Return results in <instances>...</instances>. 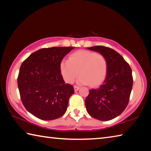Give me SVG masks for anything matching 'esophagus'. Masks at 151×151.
Returning a JSON list of instances; mask_svg holds the SVG:
<instances>
[{"label":"esophagus","mask_w":151,"mask_h":151,"mask_svg":"<svg viewBox=\"0 0 151 151\" xmlns=\"http://www.w3.org/2000/svg\"><path fill=\"white\" fill-rule=\"evenodd\" d=\"M79 88H79L78 86H74V89H75V91H78Z\"/></svg>","instance_id":"34e87169"}]
</instances>
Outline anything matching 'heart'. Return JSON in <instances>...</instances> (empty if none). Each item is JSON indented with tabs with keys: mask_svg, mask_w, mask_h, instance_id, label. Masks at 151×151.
Instances as JSON below:
<instances>
[{
	"mask_svg": "<svg viewBox=\"0 0 151 151\" xmlns=\"http://www.w3.org/2000/svg\"><path fill=\"white\" fill-rule=\"evenodd\" d=\"M60 72L64 80L72 83L79 75L80 85L98 86L104 81L108 63L104 56L86 50L76 51L70 55L69 59H63L60 65Z\"/></svg>",
	"mask_w": 151,
	"mask_h": 151,
	"instance_id": "1",
	"label": "heart"
}]
</instances>
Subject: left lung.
I'll return each mask as SVG.
<instances>
[{"instance_id":"1","label":"left lung","mask_w":151,"mask_h":151,"mask_svg":"<svg viewBox=\"0 0 151 151\" xmlns=\"http://www.w3.org/2000/svg\"><path fill=\"white\" fill-rule=\"evenodd\" d=\"M105 57L108 70L100 87L89 91L85 99L88 113L99 121H110L119 116L126 109L132 88V70L122 56L103 46L88 47Z\"/></svg>"}]
</instances>
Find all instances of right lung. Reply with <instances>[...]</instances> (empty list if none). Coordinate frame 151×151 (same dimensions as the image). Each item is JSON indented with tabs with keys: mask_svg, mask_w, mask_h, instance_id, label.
I'll return each instance as SVG.
<instances>
[{
	"mask_svg": "<svg viewBox=\"0 0 151 151\" xmlns=\"http://www.w3.org/2000/svg\"><path fill=\"white\" fill-rule=\"evenodd\" d=\"M75 47L41 48L32 53L20 66L17 83L25 109L44 121L62 116L75 90L65 83L60 65Z\"/></svg>",
	"mask_w": 151,
	"mask_h": 151,
	"instance_id": "1",
	"label": "right lung"
}]
</instances>
